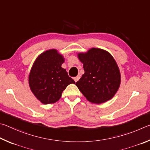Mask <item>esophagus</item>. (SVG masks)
I'll use <instances>...</instances> for the list:
<instances>
[{
    "label": "esophagus",
    "mask_w": 150,
    "mask_h": 150,
    "mask_svg": "<svg viewBox=\"0 0 150 150\" xmlns=\"http://www.w3.org/2000/svg\"><path fill=\"white\" fill-rule=\"evenodd\" d=\"M80 78V76L78 75V76H77L76 77H75L74 78V81H75L76 82H78V80H79Z\"/></svg>",
    "instance_id": "34e87169"
}]
</instances>
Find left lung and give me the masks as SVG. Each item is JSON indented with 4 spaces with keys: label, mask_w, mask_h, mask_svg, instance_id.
Here are the masks:
<instances>
[{
    "label": "left lung",
    "mask_w": 150,
    "mask_h": 150,
    "mask_svg": "<svg viewBox=\"0 0 150 150\" xmlns=\"http://www.w3.org/2000/svg\"><path fill=\"white\" fill-rule=\"evenodd\" d=\"M84 74L76 86L91 103L100 104L113 98L120 87L121 76L113 57L105 50L91 48L79 52Z\"/></svg>",
    "instance_id": "obj_1"
}]
</instances>
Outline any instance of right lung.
<instances>
[{"label":"right lung","mask_w":150,"mask_h":150,"mask_svg":"<svg viewBox=\"0 0 150 150\" xmlns=\"http://www.w3.org/2000/svg\"><path fill=\"white\" fill-rule=\"evenodd\" d=\"M64 57L57 49L42 52L33 62L29 74V86L35 98L43 104L54 103L62 93L74 80L61 67Z\"/></svg>","instance_id":"obj_1"}]
</instances>
